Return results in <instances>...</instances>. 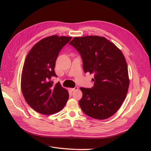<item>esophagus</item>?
I'll list each match as a JSON object with an SVG mask.
<instances>
[{
    "label": "esophagus",
    "instance_id": "1",
    "mask_svg": "<svg viewBox=\"0 0 151 151\" xmlns=\"http://www.w3.org/2000/svg\"><path fill=\"white\" fill-rule=\"evenodd\" d=\"M77 89H78V87H75V88H70V90L71 91H74L77 90Z\"/></svg>",
    "mask_w": 151,
    "mask_h": 151
}]
</instances>
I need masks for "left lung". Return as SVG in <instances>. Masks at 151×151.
I'll use <instances>...</instances> for the list:
<instances>
[{
  "instance_id": "obj_1",
  "label": "left lung",
  "mask_w": 151,
  "mask_h": 151,
  "mask_svg": "<svg viewBox=\"0 0 151 151\" xmlns=\"http://www.w3.org/2000/svg\"><path fill=\"white\" fill-rule=\"evenodd\" d=\"M69 44L81 54L84 72L94 74L93 88H81V108L95 119L109 118L119 109L129 89L124 55L115 44L102 36L75 37Z\"/></svg>"
}]
</instances>
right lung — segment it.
<instances>
[{
    "mask_svg": "<svg viewBox=\"0 0 151 151\" xmlns=\"http://www.w3.org/2000/svg\"><path fill=\"white\" fill-rule=\"evenodd\" d=\"M71 38L57 35L45 38L26 56L21 74L22 93L26 103L43 115L62 110L69 96L60 83L53 84L50 79L57 77L54 68L58 53Z\"/></svg>",
    "mask_w": 151,
    "mask_h": 151,
    "instance_id": "add662e5",
    "label": "right lung"
}]
</instances>
